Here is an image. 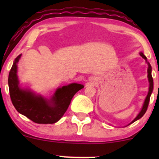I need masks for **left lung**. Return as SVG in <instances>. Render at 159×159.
<instances>
[{"mask_svg": "<svg viewBox=\"0 0 159 159\" xmlns=\"http://www.w3.org/2000/svg\"><path fill=\"white\" fill-rule=\"evenodd\" d=\"M140 56L144 58L145 60H147V57H146V56L144 55L143 53L140 52ZM147 72H148V80H149V87L148 94H147V98H146L145 102H144L143 107H142V110L140 111L139 114L137 116V117L135 118V119L133 120V121L130 124H132V123H134V122H135L136 120H139L140 118H141L142 116H143L144 115V114L146 113V111H147V107H148L149 102V98H150L151 93H152V92L153 90V79H152V73H151V72H152V67H151V66L149 63H148V69H147Z\"/></svg>", "mask_w": 159, "mask_h": 159, "instance_id": "obj_1", "label": "left lung"}]
</instances>
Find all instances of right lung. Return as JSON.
<instances>
[{"label":"right lung","mask_w":159,"mask_h":159,"mask_svg":"<svg viewBox=\"0 0 159 159\" xmlns=\"http://www.w3.org/2000/svg\"><path fill=\"white\" fill-rule=\"evenodd\" d=\"M21 54L16 58L8 78L9 90L12 105L20 114L39 124H52L59 120L68 109L72 97L84 85L71 84L58 88L51 99L36 96L29 90H21L17 77V63Z\"/></svg>","instance_id":"add662e5"}]
</instances>
